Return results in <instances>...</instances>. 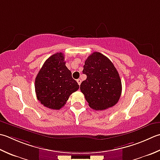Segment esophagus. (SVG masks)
<instances>
[{
    "label": "esophagus",
    "mask_w": 160,
    "mask_h": 160,
    "mask_svg": "<svg viewBox=\"0 0 160 160\" xmlns=\"http://www.w3.org/2000/svg\"><path fill=\"white\" fill-rule=\"evenodd\" d=\"M77 82H78V84H79V85H80V84H81V80H80V79H78V80H77Z\"/></svg>",
    "instance_id": "obj_1"
}]
</instances>
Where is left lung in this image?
Segmentation results:
<instances>
[{
	"label": "left lung",
	"mask_w": 160,
	"mask_h": 160,
	"mask_svg": "<svg viewBox=\"0 0 160 160\" xmlns=\"http://www.w3.org/2000/svg\"><path fill=\"white\" fill-rule=\"evenodd\" d=\"M82 73L87 79L80 84V90L95 110L113 107L119 100L122 85L117 68L101 52H94L85 60Z\"/></svg>",
	"instance_id": "1"
}]
</instances>
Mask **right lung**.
Instances as JSON below:
<instances>
[{"mask_svg": "<svg viewBox=\"0 0 160 160\" xmlns=\"http://www.w3.org/2000/svg\"><path fill=\"white\" fill-rule=\"evenodd\" d=\"M65 64L63 53H55L46 59L35 78L37 98L46 108L59 109L79 89Z\"/></svg>", "mask_w": 160, "mask_h": 160, "instance_id": "obj_1", "label": "right lung"}]
</instances>
